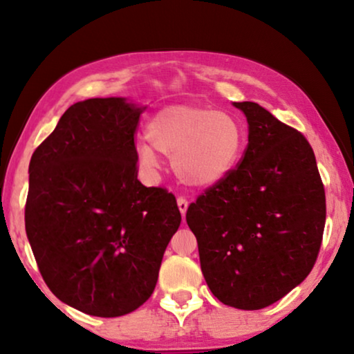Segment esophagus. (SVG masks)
<instances>
[{
	"instance_id": "obj_1",
	"label": "esophagus",
	"mask_w": 354,
	"mask_h": 354,
	"mask_svg": "<svg viewBox=\"0 0 354 354\" xmlns=\"http://www.w3.org/2000/svg\"><path fill=\"white\" fill-rule=\"evenodd\" d=\"M177 206H178V209H180L182 216H185V212H187V207H188V201H187V198H183V196H178V198H177Z\"/></svg>"
}]
</instances>
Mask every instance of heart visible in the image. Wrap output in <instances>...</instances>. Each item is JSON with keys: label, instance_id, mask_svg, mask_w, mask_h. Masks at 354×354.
Instances as JSON below:
<instances>
[{"label": "heart", "instance_id": "heart-1", "mask_svg": "<svg viewBox=\"0 0 354 354\" xmlns=\"http://www.w3.org/2000/svg\"><path fill=\"white\" fill-rule=\"evenodd\" d=\"M148 140L137 156L145 169H156L158 153L172 156V167L183 183L209 187L235 166L243 132L234 115L188 104L167 106L148 124Z\"/></svg>", "mask_w": 354, "mask_h": 354}]
</instances>
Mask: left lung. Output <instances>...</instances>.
I'll list each match as a JSON object with an SVG mask.
<instances>
[{
    "label": "left lung",
    "instance_id": "1",
    "mask_svg": "<svg viewBox=\"0 0 354 354\" xmlns=\"http://www.w3.org/2000/svg\"><path fill=\"white\" fill-rule=\"evenodd\" d=\"M250 125L235 169L187 209L212 295L261 309L301 283L316 264L326 192L306 137L253 101L234 103Z\"/></svg>",
    "mask_w": 354,
    "mask_h": 354
}]
</instances>
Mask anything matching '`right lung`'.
<instances>
[{
	"label": "right lung",
	"mask_w": 354,
	"mask_h": 354,
	"mask_svg": "<svg viewBox=\"0 0 354 354\" xmlns=\"http://www.w3.org/2000/svg\"><path fill=\"white\" fill-rule=\"evenodd\" d=\"M142 108L124 98L72 104L28 166L26 232L48 288L98 317L151 297L180 225L176 196L137 178Z\"/></svg>",
	"instance_id": "add662e5"
}]
</instances>
